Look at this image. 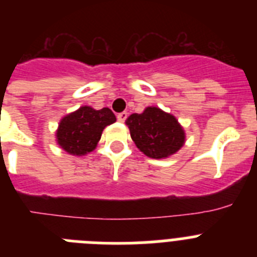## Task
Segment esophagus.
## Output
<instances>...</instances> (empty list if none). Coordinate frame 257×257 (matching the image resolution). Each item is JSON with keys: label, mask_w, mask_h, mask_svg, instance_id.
<instances>
[{"label": "esophagus", "mask_w": 257, "mask_h": 257, "mask_svg": "<svg viewBox=\"0 0 257 257\" xmlns=\"http://www.w3.org/2000/svg\"><path fill=\"white\" fill-rule=\"evenodd\" d=\"M117 119L119 122H124L127 119V112H122V113H118L117 114Z\"/></svg>", "instance_id": "esophagus-1"}]
</instances>
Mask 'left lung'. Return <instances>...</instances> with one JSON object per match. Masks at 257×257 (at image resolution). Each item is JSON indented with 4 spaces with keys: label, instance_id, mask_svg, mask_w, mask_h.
Masks as SVG:
<instances>
[{
    "label": "left lung",
    "instance_id": "left-lung-1",
    "mask_svg": "<svg viewBox=\"0 0 257 257\" xmlns=\"http://www.w3.org/2000/svg\"><path fill=\"white\" fill-rule=\"evenodd\" d=\"M126 123L136 147L151 158H166L176 153L185 140L178 119L156 106H148L142 114L134 113Z\"/></svg>",
    "mask_w": 257,
    "mask_h": 257
}]
</instances>
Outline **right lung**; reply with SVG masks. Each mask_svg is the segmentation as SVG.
<instances>
[{
	"label": "right lung",
	"mask_w": 257,
	"mask_h": 257,
	"mask_svg": "<svg viewBox=\"0 0 257 257\" xmlns=\"http://www.w3.org/2000/svg\"><path fill=\"white\" fill-rule=\"evenodd\" d=\"M113 122L115 115L109 108L95 110L91 106H82L60 121L56 133L58 144L68 153L83 156L94 151L104 127Z\"/></svg>",
	"instance_id": "add662e5"
}]
</instances>
